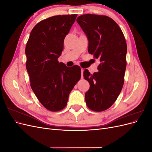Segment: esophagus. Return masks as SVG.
Listing matches in <instances>:
<instances>
[{"label":"esophagus","instance_id":"1","mask_svg":"<svg viewBox=\"0 0 152 152\" xmlns=\"http://www.w3.org/2000/svg\"><path fill=\"white\" fill-rule=\"evenodd\" d=\"M83 73H84V69L83 68H81V79H83Z\"/></svg>","mask_w":152,"mask_h":152}]
</instances>
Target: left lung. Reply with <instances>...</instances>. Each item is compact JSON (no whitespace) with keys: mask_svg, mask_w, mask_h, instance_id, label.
<instances>
[{"mask_svg":"<svg viewBox=\"0 0 152 152\" xmlns=\"http://www.w3.org/2000/svg\"><path fill=\"white\" fill-rule=\"evenodd\" d=\"M77 21L89 41L88 52L99 59L98 72L91 74L87 69L84 79L89 89L85 94L86 104L95 112L107 110L121 92L126 69L127 44L119 26L107 16L86 14Z\"/></svg>","mask_w":152,"mask_h":152,"instance_id":"1","label":"left lung"}]
</instances>
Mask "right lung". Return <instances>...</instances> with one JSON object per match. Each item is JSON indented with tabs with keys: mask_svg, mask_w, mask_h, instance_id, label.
Segmentation results:
<instances>
[{
	"mask_svg": "<svg viewBox=\"0 0 152 152\" xmlns=\"http://www.w3.org/2000/svg\"><path fill=\"white\" fill-rule=\"evenodd\" d=\"M77 16L58 15L40 21L26 43V68L30 86L41 104L52 112L66 107L69 94L81 77L80 66L67 67L58 61Z\"/></svg>",
	"mask_w": 152,
	"mask_h": 152,
	"instance_id": "add662e5",
	"label": "right lung"
}]
</instances>
